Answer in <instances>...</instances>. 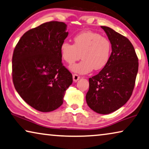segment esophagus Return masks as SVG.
Wrapping results in <instances>:
<instances>
[{
    "mask_svg": "<svg viewBox=\"0 0 149 149\" xmlns=\"http://www.w3.org/2000/svg\"><path fill=\"white\" fill-rule=\"evenodd\" d=\"M79 78H80V77H79L78 75H77V74L73 75V79H74V81H75V82L77 81L79 79Z\"/></svg>",
    "mask_w": 149,
    "mask_h": 149,
    "instance_id": "1",
    "label": "esophagus"
}]
</instances>
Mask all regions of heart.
<instances>
[{
    "instance_id": "1",
    "label": "heart",
    "mask_w": 149,
    "mask_h": 149,
    "mask_svg": "<svg viewBox=\"0 0 149 149\" xmlns=\"http://www.w3.org/2000/svg\"><path fill=\"white\" fill-rule=\"evenodd\" d=\"M73 41L74 44L63 41L59 47L62 59L69 65L74 64L80 57L83 59L71 67L73 72L86 74L93 69L100 70L107 65L112 52V45L107 38L88 31L75 35Z\"/></svg>"
}]
</instances>
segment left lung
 <instances>
[{"label":"left lung","instance_id":"8db88e82","mask_svg":"<svg viewBox=\"0 0 149 149\" xmlns=\"http://www.w3.org/2000/svg\"><path fill=\"white\" fill-rule=\"evenodd\" d=\"M112 45L107 65L89 79L86 102L98 114H108L124 106L132 94L139 70V59L126 37L108 26H101Z\"/></svg>","mask_w":149,"mask_h":149}]
</instances>
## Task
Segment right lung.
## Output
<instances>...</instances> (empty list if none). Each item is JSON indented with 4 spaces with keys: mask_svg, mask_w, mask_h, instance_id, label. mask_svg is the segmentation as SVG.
<instances>
[{
    "mask_svg": "<svg viewBox=\"0 0 149 149\" xmlns=\"http://www.w3.org/2000/svg\"><path fill=\"white\" fill-rule=\"evenodd\" d=\"M67 25L50 21L26 31L13 55V81L18 94L35 110L52 112L63 102L72 75L63 65L59 47Z\"/></svg>",
    "mask_w": 149,
    "mask_h": 149,
    "instance_id": "1",
    "label": "right lung"
}]
</instances>
